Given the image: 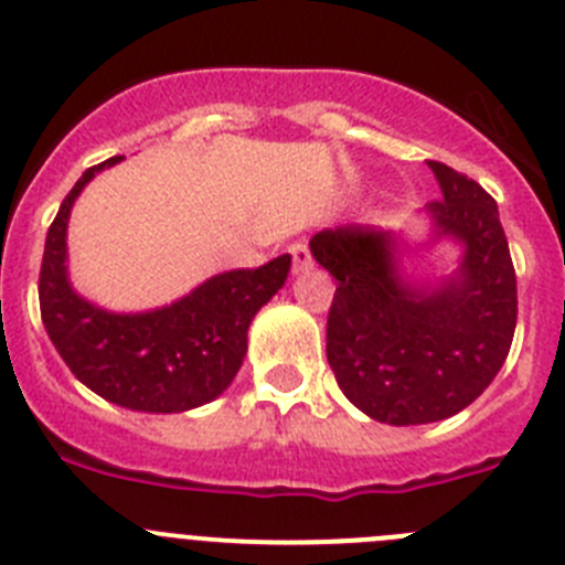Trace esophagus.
Masks as SVG:
<instances>
[{
    "instance_id": "34e87169",
    "label": "esophagus",
    "mask_w": 565,
    "mask_h": 565,
    "mask_svg": "<svg viewBox=\"0 0 565 565\" xmlns=\"http://www.w3.org/2000/svg\"><path fill=\"white\" fill-rule=\"evenodd\" d=\"M289 256H292V273H295V276H298V273L312 270V267H315L312 253H309V247L303 245V242H295V245H289Z\"/></svg>"
}]
</instances>
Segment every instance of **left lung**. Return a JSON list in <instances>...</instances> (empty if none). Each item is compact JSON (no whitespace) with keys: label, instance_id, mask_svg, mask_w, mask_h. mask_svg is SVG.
<instances>
[{"label":"left lung","instance_id":"left-lung-1","mask_svg":"<svg viewBox=\"0 0 565 565\" xmlns=\"http://www.w3.org/2000/svg\"><path fill=\"white\" fill-rule=\"evenodd\" d=\"M445 200L430 202V236L408 245L374 225L315 233V262L338 281L327 358L340 391L371 419L428 425L459 414L495 380L518 320L515 267L498 205L479 182L428 160ZM436 241L462 247L439 282L404 273L402 258Z\"/></svg>","mask_w":565,"mask_h":565}]
</instances>
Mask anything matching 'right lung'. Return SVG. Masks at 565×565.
Returning a JSON list of instances; mask_svg holds the SVG:
<instances>
[{
  "instance_id": "right-lung-1",
  "label": "right lung",
  "mask_w": 565,
  "mask_h": 565,
  "mask_svg": "<svg viewBox=\"0 0 565 565\" xmlns=\"http://www.w3.org/2000/svg\"><path fill=\"white\" fill-rule=\"evenodd\" d=\"M86 169L47 231L39 276L42 320L55 352L95 394L129 411L182 414L211 403L233 383L247 354V329L284 287L289 253L256 270L207 278L169 307L109 312L70 284L67 222L86 182L120 162Z\"/></svg>"
}]
</instances>
